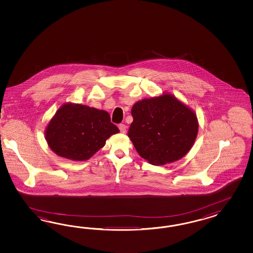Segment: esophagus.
Wrapping results in <instances>:
<instances>
[{
	"mask_svg": "<svg viewBox=\"0 0 253 253\" xmlns=\"http://www.w3.org/2000/svg\"><path fill=\"white\" fill-rule=\"evenodd\" d=\"M119 129H120V130H121L123 133H125L126 130H127V126H126L125 124H120V125H119Z\"/></svg>",
	"mask_w": 253,
	"mask_h": 253,
	"instance_id": "esophagus-1",
	"label": "esophagus"
}]
</instances>
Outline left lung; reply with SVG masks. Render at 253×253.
Instances as JSON below:
<instances>
[{"instance_id": "left-lung-1", "label": "left lung", "mask_w": 253, "mask_h": 253, "mask_svg": "<svg viewBox=\"0 0 253 253\" xmlns=\"http://www.w3.org/2000/svg\"><path fill=\"white\" fill-rule=\"evenodd\" d=\"M128 136L137 153L162 166L184 158L199 132L195 111L169 92L136 102Z\"/></svg>"}]
</instances>
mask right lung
Masks as SVG:
<instances>
[{"label":"right lung","instance_id":"obj_1","mask_svg":"<svg viewBox=\"0 0 253 253\" xmlns=\"http://www.w3.org/2000/svg\"><path fill=\"white\" fill-rule=\"evenodd\" d=\"M120 132L110 116L75 103H65L57 109L45 128V140L57 156L73 161L91 159L106 145L107 139Z\"/></svg>","mask_w":253,"mask_h":253}]
</instances>
